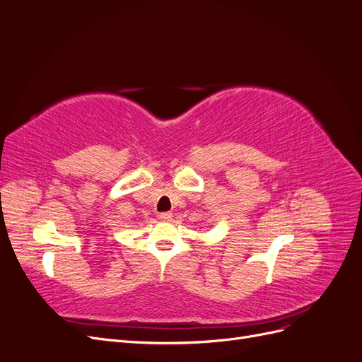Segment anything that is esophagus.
Returning a JSON list of instances; mask_svg holds the SVG:
<instances>
[{"mask_svg":"<svg viewBox=\"0 0 362 362\" xmlns=\"http://www.w3.org/2000/svg\"><path fill=\"white\" fill-rule=\"evenodd\" d=\"M172 217H173V214H172L170 211L160 213V214H158V218H160V221H163V222H170Z\"/></svg>","mask_w":362,"mask_h":362,"instance_id":"1","label":"esophagus"}]
</instances>
